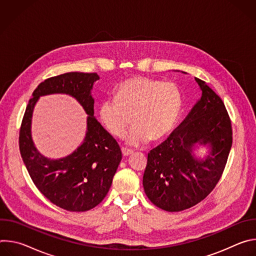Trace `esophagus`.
Returning a JSON list of instances; mask_svg holds the SVG:
<instances>
[{
    "instance_id": "34e87169",
    "label": "esophagus",
    "mask_w": 256,
    "mask_h": 256,
    "mask_svg": "<svg viewBox=\"0 0 256 256\" xmlns=\"http://www.w3.org/2000/svg\"><path fill=\"white\" fill-rule=\"evenodd\" d=\"M122 155H124V157H128V156H130V154H132V150H128V149H126V148H122Z\"/></svg>"
}]
</instances>
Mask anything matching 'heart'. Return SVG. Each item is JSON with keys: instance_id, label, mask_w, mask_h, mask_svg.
<instances>
[{"instance_id": "heart-1", "label": "heart", "mask_w": 256, "mask_h": 256, "mask_svg": "<svg viewBox=\"0 0 256 256\" xmlns=\"http://www.w3.org/2000/svg\"><path fill=\"white\" fill-rule=\"evenodd\" d=\"M181 106L182 96L174 83L134 77L118 86L114 98L100 102L98 118L116 138H122L132 122L134 126L126 142L138 146L168 134L178 120Z\"/></svg>"}]
</instances>
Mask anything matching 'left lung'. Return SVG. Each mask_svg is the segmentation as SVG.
<instances>
[{
	"mask_svg": "<svg viewBox=\"0 0 256 256\" xmlns=\"http://www.w3.org/2000/svg\"><path fill=\"white\" fill-rule=\"evenodd\" d=\"M196 82L200 98L167 140L150 151L142 176L146 194L167 212L190 208L206 198L220 180L232 147L231 122L222 99L206 82ZM200 145L208 149L204 158L195 154Z\"/></svg>",
	"mask_w": 256,
	"mask_h": 256,
	"instance_id": "1",
	"label": "left lung"
}]
</instances>
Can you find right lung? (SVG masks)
Wrapping results in <instances>:
<instances>
[{
    "label": "right lung",
    "instance_id": "obj_1",
    "mask_svg": "<svg viewBox=\"0 0 256 256\" xmlns=\"http://www.w3.org/2000/svg\"><path fill=\"white\" fill-rule=\"evenodd\" d=\"M97 80L96 72H79L46 79L34 90L21 124L20 153L35 186L52 204L70 212L89 210L103 200L122 158L116 140L94 116L91 91ZM52 94L75 98L88 116L84 142L74 152L60 160L44 156L34 147L30 134L36 102L42 96Z\"/></svg>",
    "mask_w": 256,
    "mask_h": 256
}]
</instances>
